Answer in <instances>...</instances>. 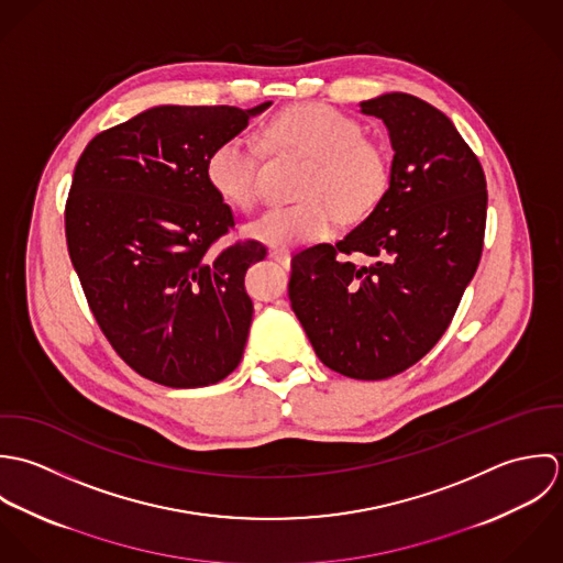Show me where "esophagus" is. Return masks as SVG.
Listing matches in <instances>:
<instances>
[{
	"label": "esophagus",
	"mask_w": 563,
	"mask_h": 563,
	"mask_svg": "<svg viewBox=\"0 0 563 563\" xmlns=\"http://www.w3.org/2000/svg\"><path fill=\"white\" fill-rule=\"evenodd\" d=\"M269 258H274V261L280 263L283 267H289V263H291V254H289L287 250H272V252H269Z\"/></svg>",
	"instance_id": "1"
}]
</instances>
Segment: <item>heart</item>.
Wrapping results in <instances>:
<instances>
[{
  "instance_id": "obj_1",
  "label": "heart",
  "mask_w": 563,
  "mask_h": 563,
  "mask_svg": "<svg viewBox=\"0 0 563 563\" xmlns=\"http://www.w3.org/2000/svg\"><path fill=\"white\" fill-rule=\"evenodd\" d=\"M274 150L311 156L300 185L302 202L276 207L247 225V234L272 247H294L324 239L343 220L374 209L389 183L383 147L363 136L361 123L331 104L305 102L276 114L265 125ZM211 189L225 205L252 211L261 200V152L252 136L232 134L218 143L205 165Z\"/></svg>"
}]
</instances>
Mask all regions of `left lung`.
<instances>
[{
  "label": "left lung",
  "mask_w": 563,
  "mask_h": 563,
  "mask_svg": "<svg viewBox=\"0 0 563 563\" xmlns=\"http://www.w3.org/2000/svg\"><path fill=\"white\" fill-rule=\"evenodd\" d=\"M361 113L389 130V189L335 245L291 258L289 300L327 367L380 380L446 333L481 261L487 183L476 154L429 102L385 93L361 102Z\"/></svg>",
  "instance_id": "left-lung-1"
}]
</instances>
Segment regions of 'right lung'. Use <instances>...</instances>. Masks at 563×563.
I'll list each match as a JSON object with an SVG mask.
<instances>
[{"instance_id": "add662e5", "label": "right lung", "mask_w": 563, "mask_h": 563, "mask_svg": "<svg viewBox=\"0 0 563 563\" xmlns=\"http://www.w3.org/2000/svg\"><path fill=\"white\" fill-rule=\"evenodd\" d=\"M269 104L154 107L78 158L65 207L74 269L114 352L158 385L220 383L243 356L254 311L243 278L267 250L250 239L211 252L234 220L205 165Z\"/></svg>"}]
</instances>
